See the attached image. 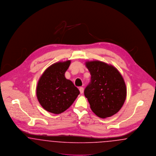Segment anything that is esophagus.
I'll list each match as a JSON object with an SVG mask.
<instances>
[{"instance_id": "obj_1", "label": "esophagus", "mask_w": 156, "mask_h": 156, "mask_svg": "<svg viewBox=\"0 0 156 156\" xmlns=\"http://www.w3.org/2000/svg\"><path fill=\"white\" fill-rule=\"evenodd\" d=\"M80 93L81 94H83V90H84V89H83V87H80Z\"/></svg>"}]
</instances>
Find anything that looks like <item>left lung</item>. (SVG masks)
<instances>
[{
  "label": "left lung",
  "instance_id": "left-lung-1",
  "mask_svg": "<svg viewBox=\"0 0 156 156\" xmlns=\"http://www.w3.org/2000/svg\"><path fill=\"white\" fill-rule=\"evenodd\" d=\"M91 75L84 90L92 111L101 118L119 111L126 98V84L115 67L99 61L86 62Z\"/></svg>",
  "mask_w": 156,
  "mask_h": 156
}]
</instances>
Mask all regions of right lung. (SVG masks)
Segmentation results:
<instances>
[{
	"instance_id": "right-lung-1",
	"label": "right lung",
	"mask_w": 156,
	"mask_h": 156,
	"mask_svg": "<svg viewBox=\"0 0 156 156\" xmlns=\"http://www.w3.org/2000/svg\"><path fill=\"white\" fill-rule=\"evenodd\" d=\"M70 64V60L53 64L39 79L36 89L37 99L47 111L54 114L64 112L80 93L73 82L65 77Z\"/></svg>"
}]
</instances>
